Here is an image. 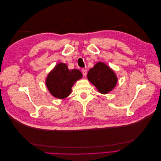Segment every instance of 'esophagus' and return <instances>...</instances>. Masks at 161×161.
<instances>
[{
	"label": "esophagus",
	"mask_w": 161,
	"mask_h": 161,
	"mask_svg": "<svg viewBox=\"0 0 161 161\" xmlns=\"http://www.w3.org/2000/svg\"><path fill=\"white\" fill-rule=\"evenodd\" d=\"M82 75H83L85 76L86 75V74H87V71L85 69H82Z\"/></svg>",
	"instance_id": "obj_1"
}]
</instances>
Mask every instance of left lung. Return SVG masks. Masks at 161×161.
I'll use <instances>...</instances> for the list:
<instances>
[{"mask_svg":"<svg viewBox=\"0 0 161 161\" xmlns=\"http://www.w3.org/2000/svg\"><path fill=\"white\" fill-rule=\"evenodd\" d=\"M87 78L101 93L107 94L116 85L118 79L109 66L103 62H98L88 72Z\"/></svg>","mask_w":161,"mask_h":161,"instance_id":"1","label":"left lung"}]
</instances>
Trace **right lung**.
<instances>
[{"label":"right lung","instance_id":"add662e5","mask_svg":"<svg viewBox=\"0 0 161 161\" xmlns=\"http://www.w3.org/2000/svg\"><path fill=\"white\" fill-rule=\"evenodd\" d=\"M82 76L78 69L69 70L64 63L57 64L46 79V86L50 93L56 98L64 99L69 96L75 82Z\"/></svg>","mask_w":161,"mask_h":161}]
</instances>
